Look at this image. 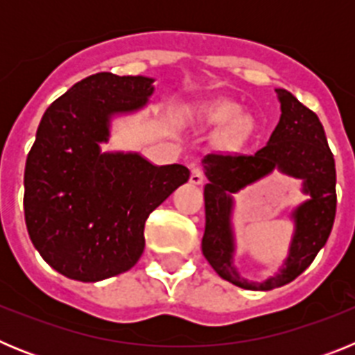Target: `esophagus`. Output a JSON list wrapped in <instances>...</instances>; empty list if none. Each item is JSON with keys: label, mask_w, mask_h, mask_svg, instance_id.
<instances>
[{"label": "esophagus", "mask_w": 355, "mask_h": 355, "mask_svg": "<svg viewBox=\"0 0 355 355\" xmlns=\"http://www.w3.org/2000/svg\"><path fill=\"white\" fill-rule=\"evenodd\" d=\"M205 181V172H202V168L199 167H193L192 168V174H190V183L192 184H200Z\"/></svg>", "instance_id": "1"}]
</instances>
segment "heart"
I'll return each mask as SVG.
<instances>
[{
	"label": "heart",
	"instance_id": "obj_1",
	"mask_svg": "<svg viewBox=\"0 0 355 355\" xmlns=\"http://www.w3.org/2000/svg\"><path fill=\"white\" fill-rule=\"evenodd\" d=\"M199 121L206 122L209 126L225 128L231 126L229 135L231 139L240 140L243 139L250 130L249 119L241 117V108L227 99H218V101L208 103L206 106H200L193 112Z\"/></svg>",
	"mask_w": 355,
	"mask_h": 355
}]
</instances>
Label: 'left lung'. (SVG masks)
<instances>
[{
	"mask_svg": "<svg viewBox=\"0 0 355 355\" xmlns=\"http://www.w3.org/2000/svg\"><path fill=\"white\" fill-rule=\"evenodd\" d=\"M281 119L270 140L254 155H206L202 167L206 229L202 254L222 279L243 290L268 291L299 277L325 245L336 216V165L318 115L291 92L275 89ZM274 170L303 180L310 196L292 212L294 236L284 266L261 284L247 282L234 266L232 196Z\"/></svg>",
	"mask_w": 355,
	"mask_h": 355,
	"instance_id": "left-lung-1",
	"label": "left lung"
}]
</instances>
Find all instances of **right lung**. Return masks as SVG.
<instances>
[{"label":"right lung","instance_id":"1","mask_svg":"<svg viewBox=\"0 0 355 355\" xmlns=\"http://www.w3.org/2000/svg\"><path fill=\"white\" fill-rule=\"evenodd\" d=\"M153 81L97 72L42 115L24 168V220L44 261L65 277L97 283L130 270L149 213L190 178L180 163L101 150L112 119L142 110Z\"/></svg>","mask_w":355,"mask_h":355}]
</instances>
